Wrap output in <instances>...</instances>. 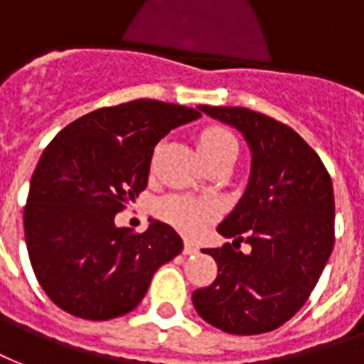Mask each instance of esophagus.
I'll list each match as a JSON object with an SVG mask.
<instances>
[{
  "label": "esophagus",
  "mask_w": 364,
  "mask_h": 364,
  "mask_svg": "<svg viewBox=\"0 0 364 364\" xmlns=\"http://www.w3.org/2000/svg\"><path fill=\"white\" fill-rule=\"evenodd\" d=\"M198 250H200V248H198V244H193L192 240H186V242H184V254H186V256H190V254H196Z\"/></svg>",
  "instance_id": "esophagus-1"
}]
</instances>
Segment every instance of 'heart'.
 <instances>
[{"label":"heart","instance_id":"b5f03b06","mask_svg":"<svg viewBox=\"0 0 364 364\" xmlns=\"http://www.w3.org/2000/svg\"><path fill=\"white\" fill-rule=\"evenodd\" d=\"M198 151L205 164H209L223 156L237 155L238 141L227 127L211 126L198 135ZM156 213L186 235H198L213 219L215 205L208 200L171 193L156 203Z\"/></svg>","mask_w":364,"mask_h":364}]
</instances>
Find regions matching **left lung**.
<instances>
[{
  "label": "left lung",
  "instance_id": "1",
  "mask_svg": "<svg viewBox=\"0 0 364 364\" xmlns=\"http://www.w3.org/2000/svg\"><path fill=\"white\" fill-rule=\"evenodd\" d=\"M237 127L252 151L248 186L217 227L232 242L203 250L217 279L193 291L198 314L235 336L266 333L301 310L333 250V186L316 151L294 129L240 106H200ZM251 252L237 250L240 242Z\"/></svg>",
  "mask_w": 364,
  "mask_h": 364
}]
</instances>
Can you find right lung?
Listing matches in <instances>:
<instances>
[{
  "label": "right lung",
  "mask_w": 364,
  "mask_h": 364,
  "mask_svg": "<svg viewBox=\"0 0 364 364\" xmlns=\"http://www.w3.org/2000/svg\"><path fill=\"white\" fill-rule=\"evenodd\" d=\"M200 116L139 98L85 114L50 141L31 180L25 240L54 304L85 320L124 316L141 302L153 273L182 252L171 225L151 221L135 235L114 217L147 188L156 143Z\"/></svg>",
  "instance_id": "obj_1"
}]
</instances>
